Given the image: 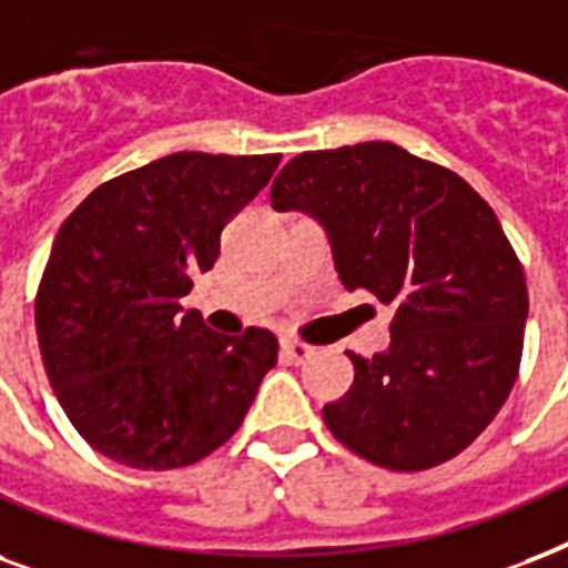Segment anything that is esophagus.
Segmentation results:
<instances>
[{"mask_svg":"<svg viewBox=\"0 0 568 568\" xmlns=\"http://www.w3.org/2000/svg\"><path fill=\"white\" fill-rule=\"evenodd\" d=\"M281 353L287 355V362L305 364L307 358L314 355V346L302 344V341H293V337H284V341H281Z\"/></svg>","mask_w":568,"mask_h":568,"instance_id":"34e87169","label":"esophagus"}]
</instances>
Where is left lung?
Masks as SVG:
<instances>
[{
    "mask_svg": "<svg viewBox=\"0 0 568 568\" xmlns=\"http://www.w3.org/2000/svg\"><path fill=\"white\" fill-rule=\"evenodd\" d=\"M272 206L314 215L341 284L394 307L388 349L349 353L353 388L323 408L334 438L390 471L463 453L509 397L525 344V272L491 206L390 142L298 153Z\"/></svg>",
    "mask_w": 568,
    "mask_h": 568,
    "instance_id": "1",
    "label": "left lung"
}]
</instances>
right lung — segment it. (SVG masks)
<instances>
[{"mask_svg":"<svg viewBox=\"0 0 568 568\" xmlns=\"http://www.w3.org/2000/svg\"><path fill=\"white\" fill-rule=\"evenodd\" d=\"M278 162L171 153L97 186L59 227L34 298L38 344L64 415L109 459L139 471L204 459L278 362L266 328L227 337L180 307Z\"/></svg>","mask_w":568,"mask_h":568,"instance_id":"obj_1","label":"right lung"}]
</instances>
